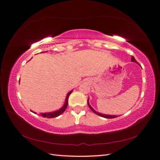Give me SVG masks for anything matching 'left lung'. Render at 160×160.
I'll use <instances>...</instances> for the list:
<instances>
[{
    "label": "left lung",
    "mask_w": 160,
    "mask_h": 160,
    "mask_svg": "<svg viewBox=\"0 0 160 160\" xmlns=\"http://www.w3.org/2000/svg\"><path fill=\"white\" fill-rule=\"evenodd\" d=\"M131 60H132V62H137V61H136V60H135V58H134V56H132ZM88 107H90V109H91V110L93 111V112H94L95 114H97V115L99 116H101V117H103V118H117V117H118V116L105 115V114H102V113H99L97 112V111H95L94 109H93V108H92L91 107H90V105L89 104V102H88Z\"/></svg>",
    "instance_id": "obj_1"
}]
</instances>
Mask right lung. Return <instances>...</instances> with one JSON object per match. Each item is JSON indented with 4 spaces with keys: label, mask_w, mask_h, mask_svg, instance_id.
I'll list each match as a JSON object with an SVG mask.
<instances>
[{
    "label": "right lung",
    "mask_w": 160,
    "mask_h": 160,
    "mask_svg": "<svg viewBox=\"0 0 160 160\" xmlns=\"http://www.w3.org/2000/svg\"><path fill=\"white\" fill-rule=\"evenodd\" d=\"M72 90H71L70 92H68V94L67 95V98H66V99H65V102L64 106H63L61 108V109H59L58 111H54V112H52V113H42L41 116H43V117H45V118H55V117H57V116H58L60 115H61V114L65 111L66 108H67V107H68V98H69V96H70V95L72 93ZM33 113H35V112H33Z\"/></svg>",
    "instance_id": "1"
}]
</instances>
